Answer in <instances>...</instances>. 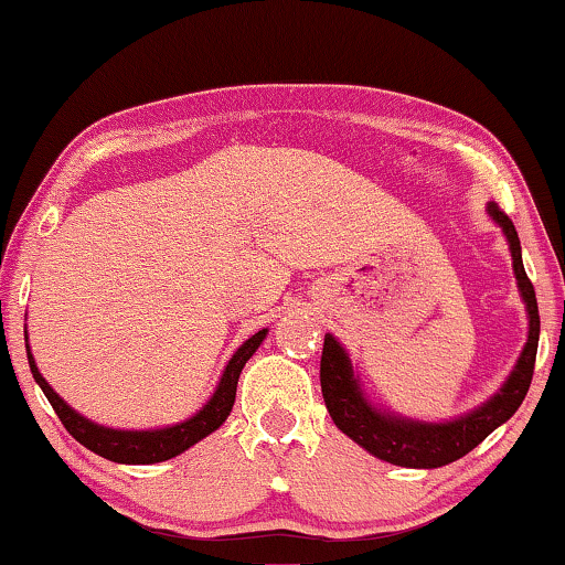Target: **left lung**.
I'll list each match as a JSON object with an SVG mask.
<instances>
[{
  "label": "left lung",
  "mask_w": 565,
  "mask_h": 565,
  "mask_svg": "<svg viewBox=\"0 0 565 565\" xmlns=\"http://www.w3.org/2000/svg\"><path fill=\"white\" fill-rule=\"evenodd\" d=\"M489 213L493 221L504 228L509 238V249H512L514 259V275L520 282L522 298L527 303L530 313V337L524 344L522 358L516 360L514 373L509 375L497 396L486 401L481 408L473 414L460 416V419L447 424H422L396 419L391 414L375 412L373 406L362 398L360 385L354 381L350 360L347 352L339 347V342L331 334L323 337L321 350V393L327 401V408L331 419L347 437L373 452L375 458L393 466L404 468H439L447 462L462 458L473 447L483 443L499 424H504L512 416L520 404L527 396L532 373H535V358H537V339H540V313H537V298L535 288H532L527 273L522 265V246L516 228L509 215L501 211L497 203H489Z\"/></svg>",
  "instance_id": "obj_1"
}]
</instances>
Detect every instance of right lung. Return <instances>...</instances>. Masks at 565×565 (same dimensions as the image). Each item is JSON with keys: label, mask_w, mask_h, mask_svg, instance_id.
<instances>
[{"label": "right lung", "mask_w": 565, "mask_h": 565, "mask_svg": "<svg viewBox=\"0 0 565 565\" xmlns=\"http://www.w3.org/2000/svg\"><path fill=\"white\" fill-rule=\"evenodd\" d=\"M265 337H267V329H262L238 347L234 358L228 360L226 373H223L218 383V391L213 393V398L207 401V404L200 408L192 419L174 424V427H167V429H153V431H120V429H107V427H99V424H92L89 419H84V416L76 414L74 408H68L64 401L58 398V393H53L51 385L45 383V377L38 373L35 360L33 354H30V350H28V362H30V373H33L35 383L41 385L45 398L51 401L53 412H56L61 424H64L66 431L76 439V443L84 445L92 452H97L99 458H107L113 462L151 466V462L169 460L174 458V455L184 452L188 447L200 443V439L207 437L211 431H215L223 422H226V416L231 414V406H234L236 401L238 375H242L246 360L257 352V347L262 344V339Z\"/></svg>", "instance_id": "add662e5"}]
</instances>
